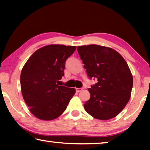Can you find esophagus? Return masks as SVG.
Here are the masks:
<instances>
[{"label": "esophagus", "instance_id": "34e87169", "mask_svg": "<svg viewBox=\"0 0 150 150\" xmlns=\"http://www.w3.org/2000/svg\"><path fill=\"white\" fill-rule=\"evenodd\" d=\"M83 90V88H76V92L79 93Z\"/></svg>", "mask_w": 150, "mask_h": 150}]
</instances>
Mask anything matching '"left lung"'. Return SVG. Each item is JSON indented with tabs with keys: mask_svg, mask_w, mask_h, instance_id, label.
<instances>
[{
	"mask_svg": "<svg viewBox=\"0 0 150 150\" xmlns=\"http://www.w3.org/2000/svg\"><path fill=\"white\" fill-rule=\"evenodd\" d=\"M77 52L89 79L97 80L88 89L85 110L99 120L115 117L128 103L133 86L126 62L116 50L98 45L78 46Z\"/></svg>",
	"mask_w": 150,
	"mask_h": 150,
	"instance_id": "1",
	"label": "left lung"
}]
</instances>
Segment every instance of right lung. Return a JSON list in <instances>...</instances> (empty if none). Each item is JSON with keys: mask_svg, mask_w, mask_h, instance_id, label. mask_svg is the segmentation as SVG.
<instances>
[{"mask_svg": "<svg viewBox=\"0 0 150 150\" xmlns=\"http://www.w3.org/2000/svg\"><path fill=\"white\" fill-rule=\"evenodd\" d=\"M75 50L76 46L46 45L35 51L22 68V96L30 111L40 120L59 117L75 95V88L58 83L64 76L66 60Z\"/></svg>", "mask_w": 150, "mask_h": 150, "instance_id": "add662e5", "label": "right lung"}]
</instances>
